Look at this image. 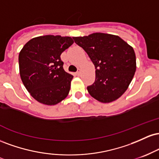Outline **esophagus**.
I'll return each instance as SVG.
<instances>
[{
  "label": "esophagus",
  "instance_id": "esophagus-1",
  "mask_svg": "<svg viewBox=\"0 0 159 159\" xmlns=\"http://www.w3.org/2000/svg\"><path fill=\"white\" fill-rule=\"evenodd\" d=\"M76 75H77V76H80V75H81V71H80V69H78V72H76Z\"/></svg>",
  "mask_w": 159,
  "mask_h": 159
}]
</instances>
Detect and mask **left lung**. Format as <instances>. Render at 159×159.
I'll use <instances>...</instances> for the list:
<instances>
[{"mask_svg": "<svg viewBox=\"0 0 159 159\" xmlns=\"http://www.w3.org/2000/svg\"><path fill=\"white\" fill-rule=\"evenodd\" d=\"M87 52L96 69V80L87 87L92 97L102 103L119 98L136 71L134 49L120 36L104 33L72 37Z\"/></svg>", "mask_w": 159, "mask_h": 159, "instance_id": "8db88e82", "label": "left lung"}]
</instances>
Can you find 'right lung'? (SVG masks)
I'll return each instance as SVG.
<instances>
[{"label": "right lung", "mask_w": 159, "mask_h": 159, "mask_svg": "<svg viewBox=\"0 0 159 159\" xmlns=\"http://www.w3.org/2000/svg\"><path fill=\"white\" fill-rule=\"evenodd\" d=\"M73 43L70 36H40L29 40L19 52L20 77L39 103L55 105L68 96L73 76L63 69L61 54Z\"/></svg>", "instance_id": "add662e5"}]
</instances>
